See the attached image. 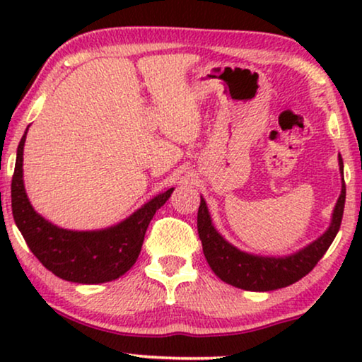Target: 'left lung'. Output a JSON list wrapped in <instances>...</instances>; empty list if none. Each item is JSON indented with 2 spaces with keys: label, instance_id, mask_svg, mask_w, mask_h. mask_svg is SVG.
<instances>
[{
  "label": "left lung",
  "instance_id": "8db88e82",
  "mask_svg": "<svg viewBox=\"0 0 362 362\" xmlns=\"http://www.w3.org/2000/svg\"><path fill=\"white\" fill-rule=\"evenodd\" d=\"M339 171L343 175V160L339 156ZM346 186L343 187L336 202L333 217L328 230L318 237L305 249L288 257H262L242 252L229 244L212 226L206 201L201 197L199 211H197V232L202 242V252L212 272L222 281L235 288L249 291H270L288 286L305 275H308L321 257L329 249L331 242L338 234L341 219L344 212Z\"/></svg>",
  "mask_w": 362,
  "mask_h": 362
}]
</instances>
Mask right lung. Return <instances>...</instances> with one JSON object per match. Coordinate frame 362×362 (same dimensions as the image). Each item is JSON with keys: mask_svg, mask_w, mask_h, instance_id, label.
I'll list each match as a JSON object with an SVG mask.
<instances>
[{"mask_svg": "<svg viewBox=\"0 0 362 362\" xmlns=\"http://www.w3.org/2000/svg\"><path fill=\"white\" fill-rule=\"evenodd\" d=\"M19 141L11 181L13 217L37 260L59 279L74 284H105L127 274L140 255L148 224L170 199L175 187L161 192L120 224L102 230H67L39 216L28 199L23 182V150Z\"/></svg>", "mask_w": 362, "mask_h": 362, "instance_id": "obj_1", "label": "right lung"}]
</instances>
